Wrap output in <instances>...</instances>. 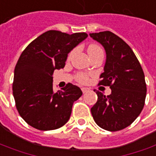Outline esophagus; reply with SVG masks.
<instances>
[{
  "label": "esophagus",
  "mask_w": 156,
  "mask_h": 156,
  "mask_svg": "<svg viewBox=\"0 0 156 156\" xmlns=\"http://www.w3.org/2000/svg\"><path fill=\"white\" fill-rule=\"evenodd\" d=\"M81 90H82L83 93H86V92L89 90V89H88V88H85V87H83Z\"/></svg>",
  "instance_id": "esophagus-1"
}]
</instances>
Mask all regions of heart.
I'll return each mask as SVG.
<instances>
[{
  "label": "heart",
  "instance_id": "heart-1",
  "mask_svg": "<svg viewBox=\"0 0 156 156\" xmlns=\"http://www.w3.org/2000/svg\"><path fill=\"white\" fill-rule=\"evenodd\" d=\"M101 50L100 48L98 47V46H96V45H90V47L88 48V53L89 54H91V53H95L96 51H100ZM77 79H78V81L79 83H86L88 81V77H87L85 74H83L80 73L78 74V76H77Z\"/></svg>",
  "mask_w": 156,
  "mask_h": 156
}]
</instances>
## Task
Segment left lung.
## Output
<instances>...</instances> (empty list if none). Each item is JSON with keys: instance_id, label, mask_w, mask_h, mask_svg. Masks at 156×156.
I'll use <instances>...</instances> for the list:
<instances>
[{"instance_id": "obj_1", "label": "left lung", "mask_w": 156, "mask_h": 156, "mask_svg": "<svg viewBox=\"0 0 156 156\" xmlns=\"http://www.w3.org/2000/svg\"><path fill=\"white\" fill-rule=\"evenodd\" d=\"M90 36L106 52L99 84L110 86L112 90L107 96L96 90L98 100L90 109L92 116L101 128L119 131L129 126L144 108L147 92L144 73L134 52L117 35L101 31Z\"/></svg>"}]
</instances>
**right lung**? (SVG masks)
I'll return each mask as SVG.
<instances>
[{
	"label": "right lung",
	"mask_w": 156,
	"mask_h": 156,
	"mask_svg": "<svg viewBox=\"0 0 156 156\" xmlns=\"http://www.w3.org/2000/svg\"><path fill=\"white\" fill-rule=\"evenodd\" d=\"M87 37L84 32L48 30L22 52L14 69L12 94L19 114L30 126L51 131L69 120L73 102L83 92L70 83L55 92L52 75L64 67L68 54Z\"/></svg>",
	"instance_id": "add662e5"
}]
</instances>
